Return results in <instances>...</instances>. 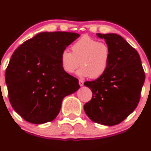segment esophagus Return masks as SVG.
Returning a JSON list of instances; mask_svg holds the SVG:
<instances>
[{
    "instance_id": "esophagus-1",
    "label": "esophagus",
    "mask_w": 151,
    "mask_h": 151,
    "mask_svg": "<svg viewBox=\"0 0 151 151\" xmlns=\"http://www.w3.org/2000/svg\"><path fill=\"white\" fill-rule=\"evenodd\" d=\"M79 85H80V86H83V85H84V81H83V80H82V79L79 80Z\"/></svg>"
}]
</instances>
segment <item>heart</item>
<instances>
[{"mask_svg": "<svg viewBox=\"0 0 151 151\" xmlns=\"http://www.w3.org/2000/svg\"><path fill=\"white\" fill-rule=\"evenodd\" d=\"M110 50L105 42L88 36H84L71 46V52L65 50L61 52L60 60L61 67L67 74L77 71L80 77L99 78L106 72L110 59Z\"/></svg>", "mask_w": 151, "mask_h": 151, "instance_id": "1", "label": "heart"}]
</instances>
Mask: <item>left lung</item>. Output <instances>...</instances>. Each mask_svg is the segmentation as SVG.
Wrapping results in <instances>:
<instances>
[{
  "instance_id": "left-lung-1",
  "label": "left lung",
  "mask_w": 151,
  "mask_h": 151,
  "mask_svg": "<svg viewBox=\"0 0 151 151\" xmlns=\"http://www.w3.org/2000/svg\"><path fill=\"white\" fill-rule=\"evenodd\" d=\"M96 35L109 46L110 59L102 76L84 83L93 92L84 110L93 122L114 126L136 109L145 76L137 51L122 36L115 33Z\"/></svg>"
}]
</instances>
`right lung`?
Wrapping results in <instances>:
<instances>
[{
    "mask_svg": "<svg viewBox=\"0 0 151 151\" xmlns=\"http://www.w3.org/2000/svg\"><path fill=\"white\" fill-rule=\"evenodd\" d=\"M79 36L70 32H42L14 52L6 83L12 107L26 121H53L63 98L80 88L78 80L63 71L60 60L62 52Z\"/></svg>",
    "mask_w": 151,
    "mask_h": 151,
    "instance_id": "obj_1",
    "label": "right lung"
}]
</instances>
